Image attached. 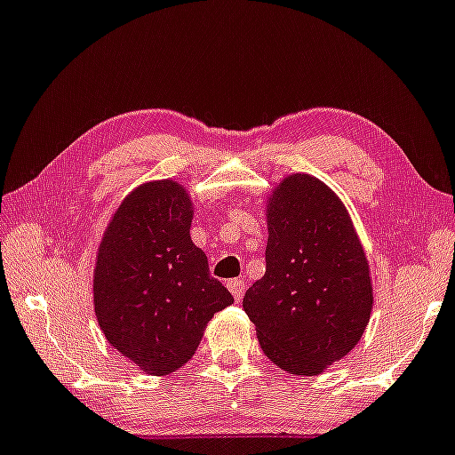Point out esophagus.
I'll return each mask as SVG.
<instances>
[{"label":"esophagus","mask_w":455,"mask_h":455,"mask_svg":"<svg viewBox=\"0 0 455 455\" xmlns=\"http://www.w3.org/2000/svg\"><path fill=\"white\" fill-rule=\"evenodd\" d=\"M227 287H228V291H231L233 298H235V300H237V302L241 300V298H243V294H245V283H243V279H233V281H228Z\"/></svg>","instance_id":"34e87169"}]
</instances>
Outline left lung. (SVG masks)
Segmentation results:
<instances>
[{"instance_id": "left-lung-1", "label": "left lung", "mask_w": 455, "mask_h": 455, "mask_svg": "<svg viewBox=\"0 0 455 455\" xmlns=\"http://www.w3.org/2000/svg\"><path fill=\"white\" fill-rule=\"evenodd\" d=\"M267 227V273L245 291L243 310L275 365L317 376L370 323V262L340 197L310 174L270 191Z\"/></svg>"}]
</instances>
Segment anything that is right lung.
<instances>
[{
    "label": "right lung",
    "instance_id": "obj_1",
    "mask_svg": "<svg viewBox=\"0 0 455 455\" xmlns=\"http://www.w3.org/2000/svg\"><path fill=\"white\" fill-rule=\"evenodd\" d=\"M193 201L180 182L136 187L107 224L94 267V313L105 338L151 376L193 359L205 325L233 304L191 239Z\"/></svg>",
    "mask_w": 455,
    "mask_h": 455
}]
</instances>
